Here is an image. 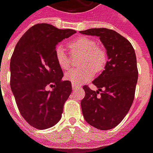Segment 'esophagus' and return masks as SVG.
Masks as SVG:
<instances>
[{
  "mask_svg": "<svg viewBox=\"0 0 153 153\" xmlns=\"http://www.w3.org/2000/svg\"><path fill=\"white\" fill-rule=\"evenodd\" d=\"M81 88V87H80L79 85L75 84V83H72V88H73V90L79 89V88Z\"/></svg>",
  "mask_w": 153,
  "mask_h": 153,
  "instance_id": "34e87169",
  "label": "esophagus"
}]
</instances>
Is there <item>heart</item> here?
Here are the masks:
<instances>
[{"instance_id":"b5f03b06","label":"heart","mask_w":153,"mask_h":153,"mask_svg":"<svg viewBox=\"0 0 153 153\" xmlns=\"http://www.w3.org/2000/svg\"><path fill=\"white\" fill-rule=\"evenodd\" d=\"M74 56H82L79 62L81 66L68 71L65 78L72 83L81 84L91 79L94 75V71L99 73L104 69L106 63V51L92 38L81 37L68 44ZM55 57L58 65L61 70H67L70 66V58L61 46H58L55 49Z\"/></svg>"}]
</instances>
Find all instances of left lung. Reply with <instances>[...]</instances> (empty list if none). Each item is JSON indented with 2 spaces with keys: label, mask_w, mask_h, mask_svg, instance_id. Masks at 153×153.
<instances>
[{
  "label": "left lung",
  "mask_w": 153,
  "mask_h": 153,
  "mask_svg": "<svg viewBox=\"0 0 153 153\" xmlns=\"http://www.w3.org/2000/svg\"><path fill=\"white\" fill-rule=\"evenodd\" d=\"M80 33L99 37L106 49L105 70L93 81L97 90L83 87L85 97L81 107L90 125L108 130L121 122L134 102L138 74L134 49L126 38L111 29L90 28Z\"/></svg>",
  "instance_id": "8db88e82"
}]
</instances>
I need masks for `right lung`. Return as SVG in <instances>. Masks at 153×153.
Wrapping results in <instances>:
<instances>
[{"instance_id":"add662e5","label":"right lung","mask_w":153,"mask_h":153,"mask_svg":"<svg viewBox=\"0 0 153 153\" xmlns=\"http://www.w3.org/2000/svg\"><path fill=\"white\" fill-rule=\"evenodd\" d=\"M75 33L38 24L15 46L10 65V88L21 115L38 129L51 128L60 120L71 93V82L62 81L63 71L56 60L55 49ZM47 86L53 88L48 91Z\"/></svg>"}]
</instances>
